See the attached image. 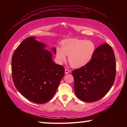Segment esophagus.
Returning <instances> with one entry per match:
<instances>
[{
    "instance_id": "esophagus-1",
    "label": "esophagus",
    "mask_w": 127,
    "mask_h": 127,
    "mask_svg": "<svg viewBox=\"0 0 127 127\" xmlns=\"http://www.w3.org/2000/svg\"><path fill=\"white\" fill-rule=\"evenodd\" d=\"M69 72H70V70H69L68 69H67V68L65 69V74H68Z\"/></svg>"
}]
</instances>
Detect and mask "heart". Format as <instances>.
I'll list each match as a JSON object with an SVG mask.
<instances>
[{
  "mask_svg": "<svg viewBox=\"0 0 127 127\" xmlns=\"http://www.w3.org/2000/svg\"><path fill=\"white\" fill-rule=\"evenodd\" d=\"M96 50L95 43L90 40L70 38L62 42L61 48H56L55 55L59 63L68 61L71 66L80 68L91 61Z\"/></svg>",
  "mask_w": 127,
  "mask_h": 127,
  "instance_id": "b5f03b06",
  "label": "heart"
}]
</instances>
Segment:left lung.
<instances>
[{"instance_id":"left-lung-1","label":"left lung","mask_w":127,"mask_h":127,"mask_svg":"<svg viewBox=\"0 0 127 127\" xmlns=\"http://www.w3.org/2000/svg\"><path fill=\"white\" fill-rule=\"evenodd\" d=\"M75 94L79 100L92 102L101 99L111 89L116 75L114 53L109 44L96 49L89 63L72 71Z\"/></svg>"}]
</instances>
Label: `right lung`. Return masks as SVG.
<instances>
[{
	"label": "right lung",
	"instance_id": "add662e5",
	"mask_svg": "<svg viewBox=\"0 0 127 127\" xmlns=\"http://www.w3.org/2000/svg\"><path fill=\"white\" fill-rule=\"evenodd\" d=\"M35 36L20 44L12 58V78L18 91L31 101L44 104L54 95L64 76V66L55 63L46 45ZM52 50L55 54L56 49Z\"/></svg>",
	"mask_w": 127,
	"mask_h": 127
}]
</instances>
